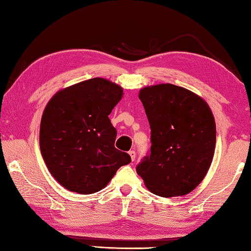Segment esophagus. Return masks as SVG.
I'll use <instances>...</instances> for the list:
<instances>
[{"label":"esophagus","instance_id":"34e87169","mask_svg":"<svg viewBox=\"0 0 251 251\" xmlns=\"http://www.w3.org/2000/svg\"><path fill=\"white\" fill-rule=\"evenodd\" d=\"M129 155H130V157H131V160H132V162H133V160L135 159V152H134V151H130Z\"/></svg>","mask_w":251,"mask_h":251}]
</instances>
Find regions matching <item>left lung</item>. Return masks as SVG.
<instances>
[{
	"instance_id": "8db88e82",
	"label": "left lung",
	"mask_w": 251,
	"mask_h": 251,
	"mask_svg": "<svg viewBox=\"0 0 251 251\" xmlns=\"http://www.w3.org/2000/svg\"><path fill=\"white\" fill-rule=\"evenodd\" d=\"M151 126V154L136 166L156 196H184L204 179L216 143L214 116L207 102L187 88L158 84L140 89Z\"/></svg>"
}]
</instances>
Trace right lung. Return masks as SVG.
<instances>
[{
    "label": "right lung",
    "mask_w": 251,
    "mask_h": 251,
    "mask_svg": "<svg viewBox=\"0 0 251 251\" xmlns=\"http://www.w3.org/2000/svg\"><path fill=\"white\" fill-rule=\"evenodd\" d=\"M124 88L95 77L56 92L42 112L39 145L50 174L79 195L105 188L117 170L131 162L115 148L117 131L109 116Z\"/></svg>",
    "instance_id": "obj_1"
}]
</instances>
